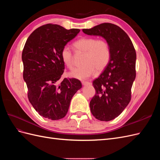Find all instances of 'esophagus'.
<instances>
[{"mask_svg":"<svg viewBox=\"0 0 160 160\" xmlns=\"http://www.w3.org/2000/svg\"><path fill=\"white\" fill-rule=\"evenodd\" d=\"M82 84L83 85H91V83L89 81H82Z\"/></svg>","mask_w":160,"mask_h":160,"instance_id":"obj_1","label":"esophagus"}]
</instances>
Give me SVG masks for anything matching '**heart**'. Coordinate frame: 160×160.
Wrapping results in <instances>:
<instances>
[{"label":"heart","mask_w":160,"mask_h":160,"mask_svg":"<svg viewBox=\"0 0 160 160\" xmlns=\"http://www.w3.org/2000/svg\"><path fill=\"white\" fill-rule=\"evenodd\" d=\"M76 50L85 52L82 61L83 65L69 72V76L79 79H85L93 75L95 69L103 71L111 59V51L109 42L94 37H82L73 44ZM64 64L69 69L73 66V57L71 47L65 45L61 51Z\"/></svg>","instance_id":"obj_1"}]
</instances>
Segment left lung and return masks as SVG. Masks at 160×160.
Instances as JSON below:
<instances>
[{
	"mask_svg": "<svg viewBox=\"0 0 160 160\" xmlns=\"http://www.w3.org/2000/svg\"><path fill=\"white\" fill-rule=\"evenodd\" d=\"M83 31L89 35L103 37L111 47L109 64L93 81L95 95L89 103L96 119L108 122L118 117L130 102L136 76V52L127 33L114 24L101 23Z\"/></svg>",
	"mask_w": 160,
	"mask_h": 160,
	"instance_id": "obj_1",
	"label": "left lung"
}]
</instances>
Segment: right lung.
<instances>
[{"label":"right lung","instance_id":"right-lung-1","mask_svg":"<svg viewBox=\"0 0 160 160\" xmlns=\"http://www.w3.org/2000/svg\"><path fill=\"white\" fill-rule=\"evenodd\" d=\"M79 31L47 24L31 34L23 48V79L28 98L34 109L45 118H63L72 96L82 87L81 81L75 78L61 81L65 70L61 51Z\"/></svg>","mask_w":160,"mask_h":160}]
</instances>
